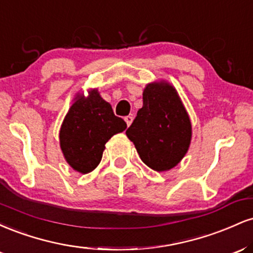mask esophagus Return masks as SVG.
I'll return each instance as SVG.
<instances>
[{
	"mask_svg": "<svg viewBox=\"0 0 253 253\" xmlns=\"http://www.w3.org/2000/svg\"><path fill=\"white\" fill-rule=\"evenodd\" d=\"M125 121H126L127 126H130V124H132L133 121V117H130V115H127V117H125Z\"/></svg>",
	"mask_w": 253,
	"mask_h": 253,
	"instance_id": "obj_1",
	"label": "esophagus"
}]
</instances>
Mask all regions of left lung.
Listing matches in <instances>:
<instances>
[{
	"label": "left lung",
	"mask_w": 253,
	"mask_h": 253,
	"mask_svg": "<svg viewBox=\"0 0 253 253\" xmlns=\"http://www.w3.org/2000/svg\"><path fill=\"white\" fill-rule=\"evenodd\" d=\"M141 161L156 171L172 169L187 153L191 139L188 113L170 84H147L143 107L126 130Z\"/></svg>",
	"instance_id": "1"
}]
</instances>
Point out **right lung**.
I'll use <instances>...</instances> for the list:
<instances>
[{"label":"right lung","mask_w":253,"mask_h":253,"mask_svg":"<svg viewBox=\"0 0 253 253\" xmlns=\"http://www.w3.org/2000/svg\"><path fill=\"white\" fill-rule=\"evenodd\" d=\"M126 127L96 89L90 90L88 97L77 96L59 132L66 162L78 172H90L100 164L107 141Z\"/></svg>","instance_id":"right-lung-1"}]
</instances>
